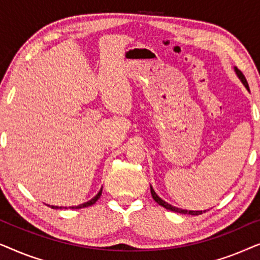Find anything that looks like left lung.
<instances>
[{"label":"left lung","mask_w":260,"mask_h":260,"mask_svg":"<svg viewBox=\"0 0 260 260\" xmlns=\"http://www.w3.org/2000/svg\"><path fill=\"white\" fill-rule=\"evenodd\" d=\"M236 72H237V74H238V77L240 78V80L243 81V84L245 85V86H246V88L248 90V84H247V80H246V78H245V76L243 74V72H241V71H239L236 67ZM150 191H151V197H152V199H154V200L157 202V204L159 205V206H162V207H165L166 209H168V211H172V212H176V213H182V214H191V215H199V214H202V213H205L206 211H187V209H180V208H177V207H174V206H172V205H169L168 202H166V201H163L161 198L158 197L157 194L155 193V190L152 189V187H150Z\"/></svg>","instance_id":"1"}]
</instances>
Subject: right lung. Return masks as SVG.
<instances>
[{
    "label": "right lung",
    "mask_w": 260,
    "mask_h": 260,
    "mask_svg": "<svg viewBox=\"0 0 260 260\" xmlns=\"http://www.w3.org/2000/svg\"><path fill=\"white\" fill-rule=\"evenodd\" d=\"M101 195H102V189L99 190V193L95 195V197L93 198V199H91L90 201H87V202H85V204H83V205H79V206H76V207H71L72 209H79V208H84V207H88V206H92L93 204H95V201L98 200L99 198H101ZM49 207L51 208H61V207H58V206H49ZM66 208V207H65Z\"/></svg>",
    "instance_id": "add662e5"
}]
</instances>
